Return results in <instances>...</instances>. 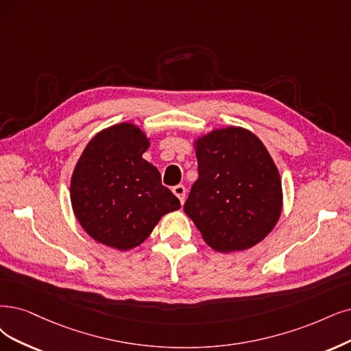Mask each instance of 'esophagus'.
<instances>
[{
    "instance_id": "34e87169",
    "label": "esophagus",
    "mask_w": 351,
    "mask_h": 351,
    "mask_svg": "<svg viewBox=\"0 0 351 351\" xmlns=\"http://www.w3.org/2000/svg\"><path fill=\"white\" fill-rule=\"evenodd\" d=\"M172 192L175 193V195L179 198L180 204L185 202V193H186V189L184 185H176L172 188Z\"/></svg>"
}]
</instances>
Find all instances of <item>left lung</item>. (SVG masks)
Returning <instances> with one entry per match:
<instances>
[{
	"instance_id": "left-lung-1",
	"label": "left lung",
	"mask_w": 351,
	"mask_h": 351,
	"mask_svg": "<svg viewBox=\"0 0 351 351\" xmlns=\"http://www.w3.org/2000/svg\"><path fill=\"white\" fill-rule=\"evenodd\" d=\"M198 179L184 211L215 252L247 250L275 228L283 193L278 167L256 134L215 128L195 140Z\"/></svg>"
}]
</instances>
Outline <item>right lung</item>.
Wrapping results in <instances>:
<instances>
[{
    "instance_id": "right-lung-1",
    "label": "right lung",
    "mask_w": 351,
    "mask_h": 351,
    "mask_svg": "<svg viewBox=\"0 0 351 351\" xmlns=\"http://www.w3.org/2000/svg\"><path fill=\"white\" fill-rule=\"evenodd\" d=\"M150 146L132 123L104 128L86 145L71 179L73 214L89 237L117 250L145 241L160 218L180 208L160 173L141 158Z\"/></svg>"
}]
</instances>
